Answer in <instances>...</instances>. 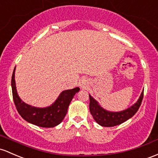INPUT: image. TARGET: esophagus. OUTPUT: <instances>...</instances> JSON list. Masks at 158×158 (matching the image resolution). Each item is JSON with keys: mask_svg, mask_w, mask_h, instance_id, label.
Returning a JSON list of instances; mask_svg holds the SVG:
<instances>
[{"mask_svg": "<svg viewBox=\"0 0 158 158\" xmlns=\"http://www.w3.org/2000/svg\"><path fill=\"white\" fill-rule=\"evenodd\" d=\"M88 84V81L86 78H82L79 81V85L81 88H85L86 87V85Z\"/></svg>", "mask_w": 158, "mask_h": 158, "instance_id": "obj_1", "label": "esophagus"}]
</instances>
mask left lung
<instances>
[{
    "mask_svg": "<svg viewBox=\"0 0 158 158\" xmlns=\"http://www.w3.org/2000/svg\"><path fill=\"white\" fill-rule=\"evenodd\" d=\"M143 98V91L139 98L131 107L121 112H110L100 106L99 103L89 94V110L94 119L103 127H114L122 124L123 122L132 118L137 112Z\"/></svg>",
    "mask_w": 158,
    "mask_h": 158,
    "instance_id": "obj_1",
    "label": "left lung"
}]
</instances>
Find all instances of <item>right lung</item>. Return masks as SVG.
Here are the masks:
<instances>
[{
  "label": "right lung",
  "instance_id": "right-lung-1",
  "mask_svg": "<svg viewBox=\"0 0 158 158\" xmlns=\"http://www.w3.org/2000/svg\"><path fill=\"white\" fill-rule=\"evenodd\" d=\"M15 70L12 76V91L15 108L26 121L41 127H54L62 122L67 112L69 105L74 95L79 91V88L65 90L60 94L51 106L44 108L32 106L22 101L19 97L15 87Z\"/></svg>",
  "mask_w": 158,
  "mask_h": 158
}]
</instances>
